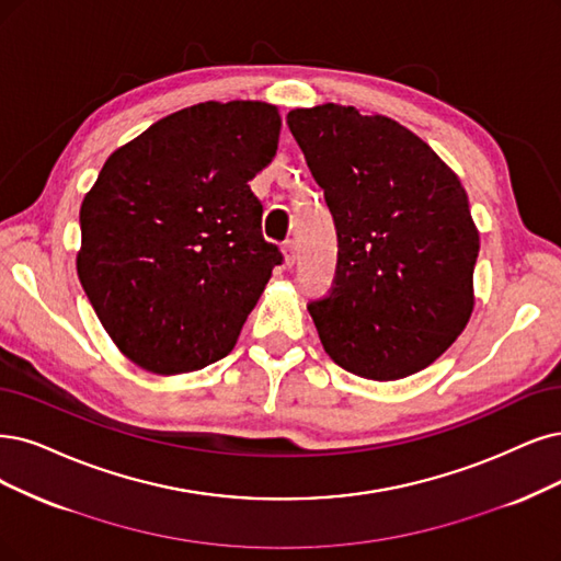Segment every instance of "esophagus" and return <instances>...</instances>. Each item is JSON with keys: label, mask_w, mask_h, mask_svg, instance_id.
Wrapping results in <instances>:
<instances>
[{"label": "esophagus", "mask_w": 561, "mask_h": 561, "mask_svg": "<svg viewBox=\"0 0 561 561\" xmlns=\"http://www.w3.org/2000/svg\"><path fill=\"white\" fill-rule=\"evenodd\" d=\"M282 249H284V261H286V265H294V263H296V242H294V240H286Z\"/></svg>", "instance_id": "obj_1"}]
</instances>
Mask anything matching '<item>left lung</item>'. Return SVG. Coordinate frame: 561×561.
<instances>
[{"label":"left lung","instance_id":"1","mask_svg":"<svg viewBox=\"0 0 561 561\" xmlns=\"http://www.w3.org/2000/svg\"><path fill=\"white\" fill-rule=\"evenodd\" d=\"M286 124L337 228L333 288L307 305L325 354L363 379L416 375L473 309L479 231L458 175L383 115L325 103Z\"/></svg>","mask_w":561,"mask_h":561}]
</instances>
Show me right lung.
<instances>
[{
	"label": "right lung",
	"instance_id": "add662e5",
	"mask_svg": "<svg viewBox=\"0 0 561 561\" xmlns=\"http://www.w3.org/2000/svg\"><path fill=\"white\" fill-rule=\"evenodd\" d=\"M282 119L261 101H205L108 157L80 207L78 277L124 356L157 375L231 354L279 247L249 186Z\"/></svg>",
	"mask_w": 561,
	"mask_h": 561
}]
</instances>
